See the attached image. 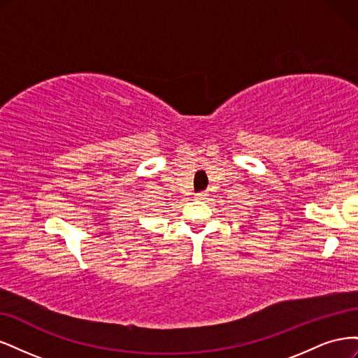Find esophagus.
I'll return each instance as SVG.
<instances>
[{
  "instance_id": "1",
  "label": "esophagus",
  "mask_w": 358,
  "mask_h": 358,
  "mask_svg": "<svg viewBox=\"0 0 358 358\" xmlns=\"http://www.w3.org/2000/svg\"><path fill=\"white\" fill-rule=\"evenodd\" d=\"M206 197H208V194H206V192H199L196 199H197V200H204Z\"/></svg>"
}]
</instances>
